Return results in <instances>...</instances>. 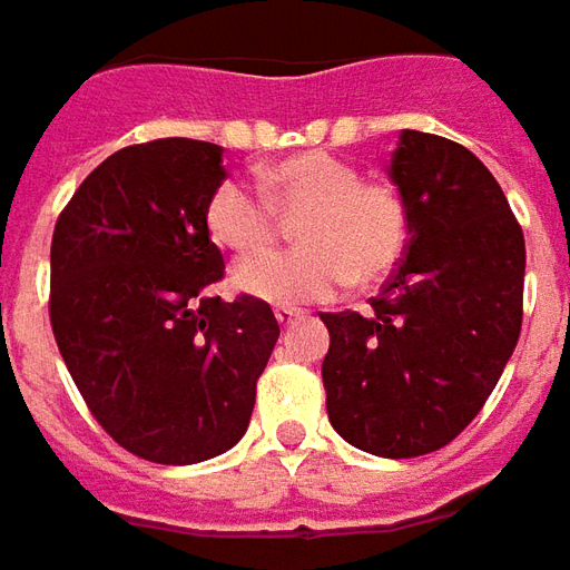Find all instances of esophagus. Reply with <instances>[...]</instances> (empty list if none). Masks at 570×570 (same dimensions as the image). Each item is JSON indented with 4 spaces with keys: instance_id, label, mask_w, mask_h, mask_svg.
Wrapping results in <instances>:
<instances>
[{
    "instance_id": "obj_1",
    "label": "esophagus",
    "mask_w": 570,
    "mask_h": 570,
    "mask_svg": "<svg viewBox=\"0 0 570 570\" xmlns=\"http://www.w3.org/2000/svg\"><path fill=\"white\" fill-rule=\"evenodd\" d=\"M304 320V309L297 307H278L276 309V323L282 325V328H292L294 323H301Z\"/></svg>"
}]
</instances>
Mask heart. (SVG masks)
Masks as SVG:
<instances>
[{"label": "heart", "instance_id": "heart-1", "mask_svg": "<svg viewBox=\"0 0 570 570\" xmlns=\"http://www.w3.org/2000/svg\"><path fill=\"white\" fill-rule=\"evenodd\" d=\"M261 190L223 179L207 202L214 242L238 254L261 250L276 235V210L294 214L304 247L235 263L233 288L266 304L328 301L344 285H372L403 257L410 217L394 188L360 183V170L328 151H301L257 173Z\"/></svg>", "mask_w": 570, "mask_h": 570}]
</instances>
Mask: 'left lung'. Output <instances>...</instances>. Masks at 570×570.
I'll return each instance as SVG.
<instances>
[{
    "mask_svg": "<svg viewBox=\"0 0 570 570\" xmlns=\"http://www.w3.org/2000/svg\"><path fill=\"white\" fill-rule=\"evenodd\" d=\"M410 217L406 257L372 309L323 313L325 410L384 459L434 453L481 412L515 351L524 235L469 148L403 129L387 164Z\"/></svg>",
    "mask_w": 570,
    "mask_h": 570,
    "instance_id": "obj_1",
    "label": "left lung"
}]
</instances>
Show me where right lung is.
<instances>
[{"label":"right lung","mask_w":570,"mask_h":570,"mask_svg":"<svg viewBox=\"0 0 570 570\" xmlns=\"http://www.w3.org/2000/svg\"><path fill=\"white\" fill-rule=\"evenodd\" d=\"M223 148L129 145L82 179L52 235V332L98 425L160 465H195L245 438L278 341L266 301L210 297L223 254L207 202Z\"/></svg>","instance_id":"obj_1"}]
</instances>
